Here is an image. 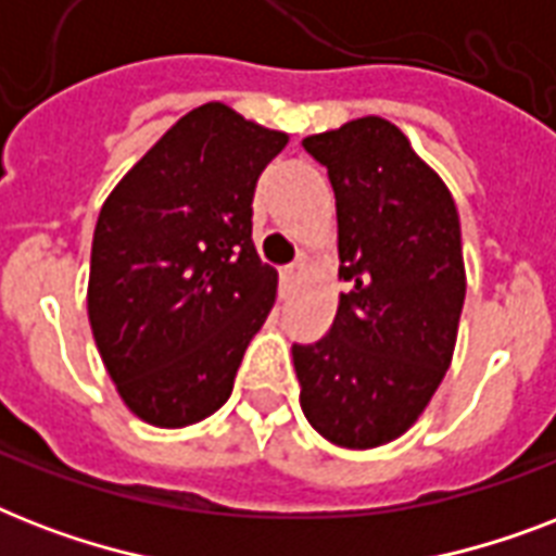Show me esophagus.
I'll return each instance as SVG.
<instances>
[{"instance_id": "34e87169", "label": "esophagus", "mask_w": 556, "mask_h": 556, "mask_svg": "<svg viewBox=\"0 0 556 556\" xmlns=\"http://www.w3.org/2000/svg\"><path fill=\"white\" fill-rule=\"evenodd\" d=\"M303 274L305 265H300V262H296V265H286V268L279 270V288H282V291H291L296 279L303 277Z\"/></svg>"}]
</instances>
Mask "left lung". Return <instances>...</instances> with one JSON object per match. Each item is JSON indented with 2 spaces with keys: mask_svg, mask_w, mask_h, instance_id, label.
<instances>
[{
  "mask_svg": "<svg viewBox=\"0 0 556 556\" xmlns=\"http://www.w3.org/2000/svg\"><path fill=\"white\" fill-rule=\"evenodd\" d=\"M338 199L340 294L329 334L294 346L300 406L323 439L371 450L404 435L450 369L467 277L447 185L378 115L303 138Z\"/></svg>",
  "mask_w": 556,
  "mask_h": 556,
  "instance_id": "8db88e82",
  "label": "left lung"
}]
</instances>
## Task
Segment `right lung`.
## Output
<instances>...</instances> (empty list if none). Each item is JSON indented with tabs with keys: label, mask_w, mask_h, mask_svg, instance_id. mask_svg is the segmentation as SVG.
<instances>
[{
	"label": "right lung",
	"mask_w": 556,
	"mask_h": 556,
	"mask_svg": "<svg viewBox=\"0 0 556 556\" xmlns=\"http://www.w3.org/2000/svg\"><path fill=\"white\" fill-rule=\"evenodd\" d=\"M288 135L204 103L109 192L94 227L89 323L117 395L164 430L204 421L277 300L251 239L253 190Z\"/></svg>",
	"instance_id": "1"
}]
</instances>
